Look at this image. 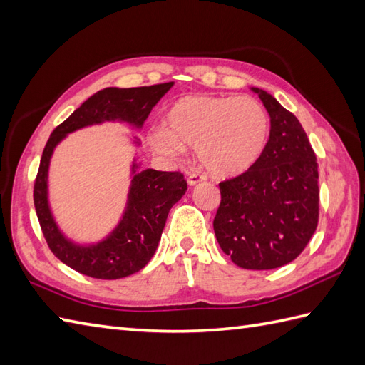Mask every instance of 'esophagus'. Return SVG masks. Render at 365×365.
<instances>
[{
	"mask_svg": "<svg viewBox=\"0 0 365 365\" xmlns=\"http://www.w3.org/2000/svg\"><path fill=\"white\" fill-rule=\"evenodd\" d=\"M205 182V175H200V174H191L188 177V185L190 186H196L197 183Z\"/></svg>",
	"mask_w": 365,
	"mask_h": 365,
	"instance_id": "obj_1",
	"label": "esophagus"
}]
</instances>
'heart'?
Returning <instances> with one entry per match:
<instances>
[{"mask_svg": "<svg viewBox=\"0 0 365 365\" xmlns=\"http://www.w3.org/2000/svg\"><path fill=\"white\" fill-rule=\"evenodd\" d=\"M163 127L149 133L155 154L179 158L196 148L200 165L216 177H235L258 162L269 140V116L249 96H183L166 110Z\"/></svg>", "mask_w": 365, "mask_h": 365, "instance_id": "b5f03b06", "label": "heart"}]
</instances>
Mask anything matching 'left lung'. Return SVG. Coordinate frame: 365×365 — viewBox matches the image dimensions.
<instances>
[{
	"label": "left lung",
	"mask_w": 365,
	"mask_h": 365,
	"mask_svg": "<svg viewBox=\"0 0 365 365\" xmlns=\"http://www.w3.org/2000/svg\"><path fill=\"white\" fill-rule=\"evenodd\" d=\"M270 116L269 141L244 174L219 183L216 240L236 266L282 267L297 258L319 221L316 154L302 124L269 95L252 87Z\"/></svg>",
	"instance_id": "1"
}]
</instances>
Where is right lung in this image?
Masks as SVG:
<instances>
[{"label":"right lung","mask_w":365,"mask_h":365,"mask_svg":"<svg viewBox=\"0 0 365 365\" xmlns=\"http://www.w3.org/2000/svg\"><path fill=\"white\" fill-rule=\"evenodd\" d=\"M174 82L150 87L99 90L54 129L46 143L34 185V205L54 255L79 274L99 279H118L138 272L154 257L174 203L186 192L180 173L141 169L138 155L130 166V186L123 216L115 228L96 242H76L62 232L49 205L48 174L56 148L68 135L83 127L104 123H123L140 130L152 107L162 99ZM135 148L141 146L132 137Z\"/></svg>","instance_id":"right-lung-1"}]
</instances>
